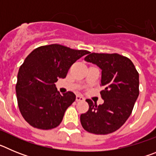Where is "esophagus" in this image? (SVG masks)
<instances>
[{"mask_svg":"<svg viewBox=\"0 0 156 156\" xmlns=\"http://www.w3.org/2000/svg\"><path fill=\"white\" fill-rule=\"evenodd\" d=\"M76 101H84V98L80 96V95H76Z\"/></svg>","mask_w":156,"mask_h":156,"instance_id":"1","label":"esophagus"}]
</instances>
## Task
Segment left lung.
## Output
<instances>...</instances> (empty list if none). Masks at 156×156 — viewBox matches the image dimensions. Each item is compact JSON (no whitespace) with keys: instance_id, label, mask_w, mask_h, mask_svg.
<instances>
[{"instance_id":"1","label":"left lung","mask_w":156,"mask_h":156,"mask_svg":"<svg viewBox=\"0 0 156 156\" xmlns=\"http://www.w3.org/2000/svg\"><path fill=\"white\" fill-rule=\"evenodd\" d=\"M85 61L101 69L100 92L104 100L98 105L87 99L89 109L81 114L83 128L94 134H108L124 124L139 95V74L131 60L119 54L90 53Z\"/></svg>"}]
</instances>
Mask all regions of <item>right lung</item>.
Listing matches in <instances>:
<instances>
[{"instance_id":"obj_1","label":"right lung","mask_w":156,"mask_h":156,"mask_svg":"<svg viewBox=\"0 0 156 156\" xmlns=\"http://www.w3.org/2000/svg\"><path fill=\"white\" fill-rule=\"evenodd\" d=\"M88 53L55 44L36 48L26 58L16 90L20 112L30 126L51 129L61 123L76 95L71 91L61 95L55 83L65 78L72 65Z\"/></svg>"}]
</instances>
